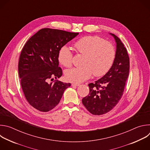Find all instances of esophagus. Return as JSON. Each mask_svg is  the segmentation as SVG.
Here are the masks:
<instances>
[{"instance_id":"1","label":"esophagus","mask_w":150,"mask_h":150,"mask_svg":"<svg viewBox=\"0 0 150 150\" xmlns=\"http://www.w3.org/2000/svg\"><path fill=\"white\" fill-rule=\"evenodd\" d=\"M72 86H79L80 84L79 83H73L72 84Z\"/></svg>"}]
</instances>
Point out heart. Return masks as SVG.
Segmentation results:
<instances>
[{"mask_svg": "<svg viewBox=\"0 0 150 150\" xmlns=\"http://www.w3.org/2000/svg\"><path fill=\"white\" fill-rule=\"evenodd\" d=\"M76 53L83 55L81 67L74 68L65 72L66 79L71 82H81L94 76L105 75L111 68L115 58V50L110 42L98 36H85L74 44ZM73 54L67 46L62 47L58 53V60L63 66L72 65Z\"/></svg>", "mask_w": 150, "mask_h": 150, "instance_id": "obj_1", "label": "heart"}]
</instances>
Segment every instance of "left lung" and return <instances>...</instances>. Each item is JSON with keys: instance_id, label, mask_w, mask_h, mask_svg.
<instances>
[{"instance_id": "8db88e82", "label": "left lung", "mask_w": 150, "mask_h": 150, "mask_svg": "<svg viewBox=\"0 0 150 150\" xmlns=\"http://www.w3.org/2000/svg\"><path fill=\"white\" fill-rule=\"evenodd\" d=\"M110 34L116 42L113 65L102 78L88 84L90 93L82 100L85 108L94 115L105 114L115 108L123 96L129 75V57L127 50L116 35Z\"/></svg>"}]
</instances>
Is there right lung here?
Listing matches in <instances>:
<instances>
[{
  "mask_svg": "<svg viewBox=\"0 0 150 150\" xmlns=\"http://www.w3.org/2000/svg\"><path fill=\"white\" fill-rule=\"evenodd\" d=\"M78 34L42 28L26 42L19 56L18 72L25 98L35 109L42 112L52 110L60 102L64 91L71 86V83L49 81L62 75L59 51Z\"/></svg>",
  "mask_w": 150,
  "mask_h": 150,
  "instance_id": "right-lung-1",
  "label": "right lung"
}]
</instances>
